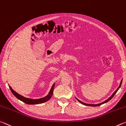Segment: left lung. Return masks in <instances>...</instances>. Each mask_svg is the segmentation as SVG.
<instances>
[{"instance_id":"8db88e82","label":"left lung","mask_w":126,"mask_h":126,"mask_svg":"<svg viewBox=\"0 0 126 126\" xmlns=\"http://www.w3.org/2000/svg\"><path fill=\"white\" fill-rule=\"evenodd\" d=\"M122 80H121V82H120V86H119V87L117 88V90H116V91L113 92V94H112V95L111 96V97H109V98L107 99V100H106V101H103V102H101V103H98V104H88V103H84V102H82V101H81L80 100H79V99H78V98H77L76 97H75V98H76V100H78L79 102H80L81 103H82V105H85V106H92V107H96V106H100V105H102V104H104V103L107 102L108 101H109L110 100H111V99L112 98V97H113L114 96V94H116V92H117V91H118V90H119V89H120V88L121 86V84H122Z\"/></svg>"}]
</instances>
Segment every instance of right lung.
I'll return each mask as SVG.
<instances>
[{"instance_id": "right-lung-1", "label": "right lung", "mask_w": 126, "mask_h": 126, "mask_svg": "<svg viewBox=\"0 0 126 126\" xmlns=\"http://www.w3.org/2000/svg\"><path fill=\"white\" fill-rule=\"evenodd\" d=\"M55 84V83H54V84H53V85L52 86L51 89L49 93L48 94L47 96L44 97H43V98H38V99H32V98H26V97H24L23 96L20 95V94H17V92L16 91H15L14 90H13L9 85V87L11 91H12L13 94H14V95L16 97L17 99H19V100L23 101V102L25 103H26V104H28V105H35V104H40V103L46 102V101H48L51 98L52 94H53V91H54Z\"/></svg>"}]
</instances>
